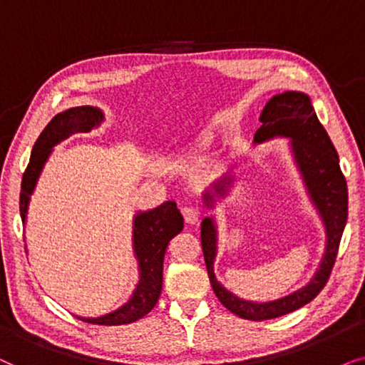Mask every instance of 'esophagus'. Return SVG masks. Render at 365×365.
Instances as JSON below:
<instances>
[{
    "mask_svg": "<svg viewBox=\"0 0 365 365\" xmlns=\"http://www.w3.org/2000/svg\"><path fill=\"white\" fill-rule=\"evenodd\" d=\"M183 218L188 225H195L200 220V210L197 207H185L183 208Z\"/></svg>",
    "mask_w": 365,
    "mask_h": 365,
    "instance_id": "obj_1",
    "label": "esophagus"
}]
</instances>
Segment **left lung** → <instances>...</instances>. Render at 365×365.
<instances>
[{
  "label": "left lung",
  "mask_w": 365,
  "mask_h": 365,
  "mask_svg": "<svg viewBox=\"0 0 365 365\" xmlns=\"http://www.w3.org/2000/svg\"><path fill=\"white\" fill-rule=\"evenodd\" d=\"M260 121L262 126L254 137L255 143H264L277 137L290 140L295 165L302 175L310 200L324 222L327 244H325V252L317 272L304 287L270 302H250V300L237 297L217 280L215 272H213V260L217 255V225L213 217L203 218L202 250L213 292L223 304V307L247 320L280 317V315L304 307L305 304L317 297L332 272L344 227L347 222V183L339 165V155L315 115L309 95L302 91H284V93L274 95L262 110ZM232 183V175H225L218 180L212 190L203 193L205 205L213 208L215 198L228 195Z\"/></svg>",
  "instance_id": "1"
}]
</instances>
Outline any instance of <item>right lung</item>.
<instances>
[{
  "label": "right lung",
  "mask_w": 365,
  "mask_h": 365,
  "mask_svg": "<svg viewBox=\"0 0 365 365\" xmlns=\"http://www.w3.org/2000/svg\"><path fill=\"white\" fill-rule=\"evenodd\" d=\"M103 111L95 106H75L58 113L38 137L30 163L23 173L19 193V213L26 222L30 197L45 167L51 150L73 133H86L103 121ZM183 230V217L175 202H165L148 212H140L133 218V250L138 260L140 280L128 302L101 317H78L83 322L98 325L132 324L142 319L158 302L163 284V257L168 242Z\"/></svg>",
  "instance_id": "obj_1"
}]
</instances>
